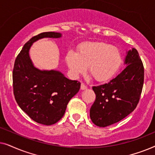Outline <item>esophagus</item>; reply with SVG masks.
<instances>
[{
  "instance_id": "1",
  "label": "esophagus",
  "mask_w": 155,
  "mask_h": 155,
  "mask_svg": "<svg viewBox=\"0 0 155 155\" xmlns=\"http://www.w3.org/2000/svg\"><path fill=\"white\" fill-rule=\"evenodd\" d=\"M80 89H81L82 90H85L86 89H87V86L84 84L82 83L81 84V86H80Z\"/></svg>"
}]
</instances>
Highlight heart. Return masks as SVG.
<instances>
[{
    "mask_svg": "<svg viewBox=\"0 0 155 155\" xmlns=\"http://www.w3.org/2000/svg\"><path fill=\"white\" fill-rule=\"evenodd\" d=\"M72 75L77 76L88 71L98 82L111 80L118 71L122 62L119 49L104 42L84 44L78 53L69 51L65 56Z\"/></svg>",
    "mask_w": 155,
    "mask_h": 155,
    "instance_id": "heart-1",
    "label": "heart"
}]
</instances>
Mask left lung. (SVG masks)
<instances>
[{"mask_svg": "<svg viewBox=\"0 0 155 155\" xmlns=\"http://www.w3.org/2000/svg\"><path fill=\"white\" fill-rule=\"evenodd\" d=\"M126 67L108 83L93 87L96 100L90 111L92 121L97 126L116 124L134 111L144 82V67L135 48L126 51Z\"/></svg>", "mask_w": 155, "mask_h": 155, "instance_id": "8db88e82", "label": "left lung"}]
</instances>
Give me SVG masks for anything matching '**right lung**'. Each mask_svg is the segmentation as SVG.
<instances>
[{
  "mask_svg": "<svg viewBox=\"0 0 155 155\" xmlns=\"http://www.w3.org/2000/svg\"><path fill=\"white\" fill-rule=\"evenodd\" d=\"M61 37L62 34L53 31L33 37L16 58L12 73L14 95L19 107L33 120L46 126L63 117L69 101L79 92L80 82L68 79L56 70L37 68L29 51L38 40Z\"/></svg>",
  "mask_w": 155,
  "mask_h": 155,
  "instance_id": "add662e5",
  "label": "right lung"
}]
</instances>
